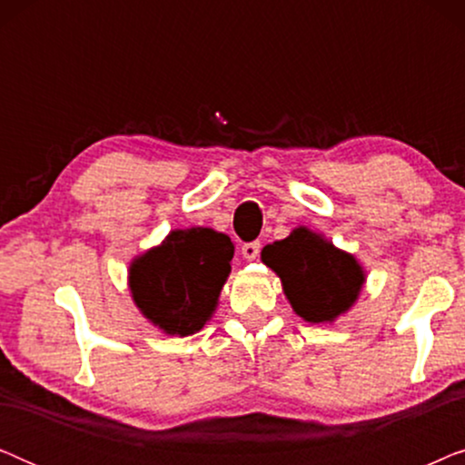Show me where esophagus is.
<instances>
[{"mask_svg": "<svg viewBox=\"0 0 465 465\" xmlns=\"http://www.w3.org/2000/svg\"><path fill=\"white\" fill-rule=\"evenodd\" d=\"M241 253H243V258L247 262H253V260L260 258V241H252V243H245L241 247Z\"/></svg>", "mask_w": 465, "mask_h": 465, "instance_id": "obj_1", "label": "esophagus"}]
</instances>
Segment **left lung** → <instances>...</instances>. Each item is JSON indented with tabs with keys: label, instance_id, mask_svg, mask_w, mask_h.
<instances>
[{
	"label": "left lung",
	"instance_id": "left-lung-1",
	"mask_svg": "<svg viewBox=\"0 0 465 465\" xmlns=\"http://www.w3.org/2000/svg\"><path fill=\"white\" fill-rule=\"evenodd\" d=\"M262 262L282 279L283 294L296 315L311 323H332L347 313L366 282L364 269L351 253L304 226L266 245Z\"/></svg>",
	"mask_w": 465,
	"mask_h": 465
}]
</instances>
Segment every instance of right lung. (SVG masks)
Wrapping results in <instances>:
<instances>
[{
	"label": "right lung",
	"instance_id": "1",
	"mask_svg": "<svg viewBox=\"0 0 465 465\" xmlns=\"http://www.w3.org/2000/svg\"><path fill=\"white\" fill-rule=\"evenodd\" d=\"M232 253V241L212 228L171 231L131 262L133 301L164 334L199 332L218 307Z\"/></svg>",
	"mask_w": 465,
	"mask_h": 465
}]
</instances>
